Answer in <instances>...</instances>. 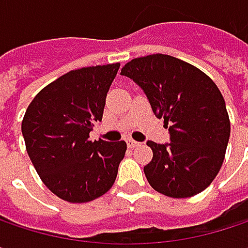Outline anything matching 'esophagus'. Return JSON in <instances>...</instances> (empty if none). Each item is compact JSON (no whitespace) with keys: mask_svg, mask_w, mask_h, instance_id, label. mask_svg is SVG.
I'll return each instance as SVG.
<instances>
[{"mask_svg":"<svg viewBox=\"0 0 248 248\" xmlns=\"http://www.w3.org/2000/svg\"><path fill=\"white\" fill-rule=\"evenodd\" d=\"M126 142H127V146H129V148H136V146H139V145H140V142L133 140V139H127Z\"/></svg>","mask_w":248,"mask_h":248,"instance_id":"esophagus-1","label":"esophagus"}]
</instances>
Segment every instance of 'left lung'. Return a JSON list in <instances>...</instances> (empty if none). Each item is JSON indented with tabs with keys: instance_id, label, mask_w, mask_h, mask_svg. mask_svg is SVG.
I'll return each mask as SVG.
<instances>
[{
	"instance_id": "8db88e82",
	"label": "left lung",
	"mask_w": 248,
	"mask_h": 248,
	"mask_svg": "<svg viewBox=\"0 0 248 248\" xmlns=\"http://www.w3.org/2000/svg\"><path fill=\"white\" fill-rule=\"evenodd\" d=\"M122 75L146 94L156 118H164L170 143L148 140L152 161L143 167L151 186L172 198L202 192L220 172L230 139V119L217 84L168 54H151L126 63Z\"/></svg>"
}]
</instances>
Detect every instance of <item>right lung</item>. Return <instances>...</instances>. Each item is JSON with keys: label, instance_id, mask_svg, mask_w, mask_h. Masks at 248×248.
I'll return each mask as SVG.
<instances>
[{"label": "right lung", "instance_id": "right-lung-1", "mask_svg": "<svg viewBox=\"0 0 248 248\" xmlns=\"http://www.w3.org/2000/svg\"><path fill=\"white\" fill-rule=\"evenodd\" d=\"M119 63L72 70L37 93L21 124L27 154L44 185L69 202H89L115 184L126 142L90 140Z\"/></svg>", "mask_w": 248, "mask_h": 248}]
</instances>
